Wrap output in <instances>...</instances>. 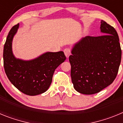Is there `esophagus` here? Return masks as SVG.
<instances>
[{
	"instance_id": "1",
	"label": "esophagus",
	"mask_w": 123,
	"mask_h": 123,
	"mask_svg": "<svg viewBox=\"0 0 123 123\" xmlns=\"http://www.w3.org/2000/svg\"><path fill=\"white\" fill-rule=\"evenodd\" d=\"M64 53H65V55H66L67 58L69 57V56L71 55V49L69 48H66L64 49Z\"/></svg>"
}]
</instances>
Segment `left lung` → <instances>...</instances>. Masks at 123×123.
Instances as JSON below:
<instances>
[{
    "instance_id": "1",
    "label": "left lung",
    "mask_w": 123,
    "mask_h": 123,
    "mask_svg": "<svg viewBox=\"0 0 123 123\" xmlns=\"http://www.w3.org/2000/svg\"><path fill=\"white\" fill-rule=\"evenodd\" d=\"M99 36H87L74 45L69 56L71 77L78 92L91 95L110 85L121 60L119 37L115 28L101 21Z\"/></svg>"
}]
</instances>
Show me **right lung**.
<instances>
[{
	"mask_svg": "<svg viewBox=\"0 0 123 123\" xmlns=\"http://www.w3.org/2000/svg\"><path fill=\"white\" fill-rule=\"evenodd\" d=\"M19 24L12 27L4 47V67L8 79L19 91L28 95L45 92L50 86L55 69L66 60L63 52H47L30 61L17 59L12 44Z\"/></svg>",
	"mask_w": 123,
	"mask_h": 123,
	"instance_id": "1",
	"label": "right lung"
}]
</instances>
